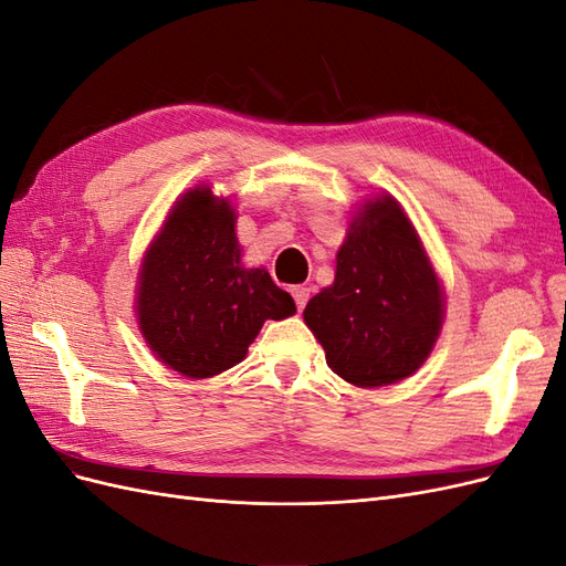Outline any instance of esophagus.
I'll use <instances>...</instances> for the list:
<instances>
[{
  "label": "esophagus",
  "instance_id": "esophagus-1",
  "mask_svg": "<svg viewBox=\"0 0 566 566\" xmlns=\"http://www.w3.org/2000/svg\"><path fill=\"white\" fill-rule=\"evenodd\" d=\"M290 293H293V297H295V304H297V310L302 312L304 306H306V302H310V287H304V285H295L293 290H290Z\"/></svg>",
  "mask_w": 566,
  "mask_h": 566
}]
</instances>
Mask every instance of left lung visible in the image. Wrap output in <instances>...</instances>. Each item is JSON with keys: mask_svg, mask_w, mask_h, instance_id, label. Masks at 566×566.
I'll use <instances>...</instances> for the list:
<instances>
[{"mask_svg": "<svg viewBox=\"0 0 566 566\" xmlns=\"http://www.w3.org/2000/svg\"><path fill=\"white\" fill-rule=\"evenodd\" d=\"M441 287L420 238L391 198L368 202L337 252L335 283L304 310L325 361L356 387L408 378L441 328Z\"/></svg>", "mask_w": 566, "mask_h": 566, "instance_id": "1", "label": "left lung"}]
</instances>
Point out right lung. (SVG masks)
Returning <instances> with one entry per match:
<instances>
[{"instance_id":"right-lung-1","label":"right lung","mask_w":566,"mask_h":566,"mask_svg":"<svg viewBox=\"0 0 566 566\" xmlns=\"http://www.w3.org/2000/svg\"><path fill=\"white\" fill-rule=\"evenodd\" d=\"M295 302L264 269L241 266L235 214L210 188L186 193L148 250L139 283V325L150 349L186 378L241 364L266 318Z\"/></svg>"}]
</instances>
